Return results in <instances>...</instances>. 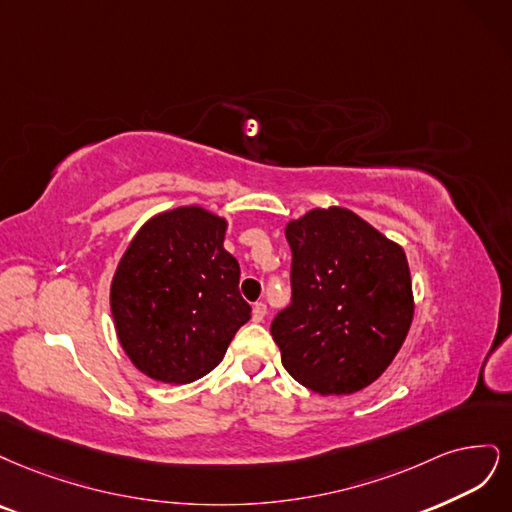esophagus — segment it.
Returning <instances> with one entry per match:
<instances>
[{
    "mask_svg": "<svg viewBox=\"0 0 512 512\" xmlns=\"http://www.w3.org/2000/svg\"><path fill=\"white\" fill-rule=\"evenodd\" d=\"M266 312H268V306L263 304V302H257V304L253 306V321H255V323H261L263 317H266Z\"/></svg>",
    "mask_w": 512,
    "mask_h": 512,
    "instance_id": "34e87169",
    "label": "esophagus"
}]
</instances>
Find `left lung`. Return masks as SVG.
<instances>
[{
  "label": "left lung",
  "instance_id": "left-lung-1",
  "mask_svg": "<svg viewBox=\"0 0 512 512\" xmlns=\"http://www.w3.org/2000/svg\"><path fill=\"white\" fill-rule=\"evenodd\" d=\"M291 304L272 321L285 370L319 395L381 376L415 315L404 249L355 212L312 208L289 221Z\"/></svg>",
  "mask_w": 512,
  "mask_h": 512
}]
</instances>
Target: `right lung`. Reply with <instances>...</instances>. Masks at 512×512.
Returning <instances> with one entry per match:
<instances>
[{
	"label": "right lung",
	"instance_id": "right-lung-1",
	"mask_svg": "<svg viewBox=\"0 0 512 512\" xmlns=\"http://www.w3.org/2000/svg\"><path fill=\"white\" fill-rule=\"evenodd\" d=\"M227 221L202 206L155 214L129 242L110 285L125 355L161 383H191L219 366L251 319L240 266L223 249Z\"/></svg>",
	"mask_w": 512,
	"mask_h": 512
}]
</instances>
